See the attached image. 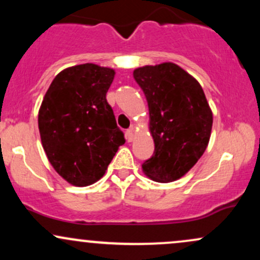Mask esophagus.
I'll use <instances>...</instances> for the list:
<instances>
[{"label": "esophagus", "instance_id": "34e87169", "mask_svg": "<svg viewBox=\"0 0 260 260\" xmlns=\"http://www.w3.org/2000/svg\"><path fill=\"white\" fill-rule=\"evenodd\" d=\"M126 139L128 142H132L133 140V128H129V129L126 131Z\"/></svg>", "mask_w": 260, "mask_h": 260}]
</instances>
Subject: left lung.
I'll return each instance as SVG.
<instances>
[{
  "instance_id": "obj_1",
  "label": "left lung",
  "mask_w": 260,
  "mask_h": 260,
  "mask_svg": "<svg viewBox=\"0 0 260 260\" xmlns=\"http://www.w3.org/2000/svg\"><path fill=\"white\" fill-rule=\"evenodd\" d=\"M148 101L154 154L142 169L151 180L172 182L187 174L208 147L213 113L201 84L177 64L134 70Z\"/></svg>"
}]
</instances>
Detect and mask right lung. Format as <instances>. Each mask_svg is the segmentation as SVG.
Segmentation results:
<instances>
[{
    "label": "right lung",
    "instance_id": "add662e5",
    "mask_svg": "<svg viewBox=\"0 0 260 260\" xmlns=\"http://www.w3.org/2000/svg\"><path fill=\"white\" fill-rule=\"evenodd\" d=\"M115 71L92 63L70 67L55 77L39 111V131L53 169L74 186L105 174L124 134L106 100Z\"/></svg>",
    "mask_w": 260,
    "mask_h": 260
}]
</instances>
